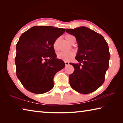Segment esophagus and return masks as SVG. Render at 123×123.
I'll list each match as a JSON object with an SVG mask.
<instances>
[{
  "label": "esophagus",
  "mask_w": 123,
  "mask_h": 123,
  "mask_svg": "<svg viewBox=\"0 0 123 123\" xmlns=\"http://www.w3.org/2000/svg\"><path fill=\"white\" fill-rule=\"evenodd\" d=\"M64 63H65V64H66V66H68V65L69 64V63L68 62H67V61H65L64 62Z\"/></svg>",
  "instance_id": "obj_1"
}]
</instances>
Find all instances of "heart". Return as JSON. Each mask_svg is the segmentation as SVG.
Instances as JSON below:
<instances>
[{"label":"heart","mask_w":123,"mask_h":123,"mask_svg":"<svg viewBox=\"0 0 123 123\" xmlns=\"http://www.w3.org/2000/svg\"><path fill=\"white\" fill-rule=\"evenodd\" d=\"M65 38L67 41L70 44H71L74 41V39H75L74 36L70 34H67L65 36ZM57 42H58V40H56L54 42L53 44V49L55 51L58 50V48H57ZM75 53L73 51L70 52H61L57 54V58L63 60L64 61H70L75 56Z\"/></svg>","instance_id":"b5f03b06"}]
</instances>
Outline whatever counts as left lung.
<instances>
[{
	"label": "left lung",
	"instance_id": "8db88e82",
	"mask_svg": "<svg viewBox=\"0 0 123 123\" xmlns=\"http://www.w3.org/2000/svg\"><path fill=\"white\" fill-rule=\"evenodd\" d=\"M66 30L75 36L79 48L75 59L80 63H70L74 69L69 75L70 86L81 94L92 92L105 81L110 59L108 44L101 34L87 27Z\"/></svg>",
	"mask_w": 123,
	"mask_h": 123
}]
</instances>
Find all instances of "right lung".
Here are the masks:
<instances>
[{"mask_svg": "<svg viewBox=\"0 0 123 123\" xmlns=\"http://www.w3.org/2000/svg\"><path fill=\"white\" fill-rule=\"evenodd\" d=\"M64 32L63 28L35 26L20 36L16 46V75L28 91L41 94L53 88L54 75L65 67L56 58L53 44Z\"/></svg>", "mask_w": 123, "mask_h": 123, "instance_id": "add662e5", "label": "right lung"}]
</instances>
